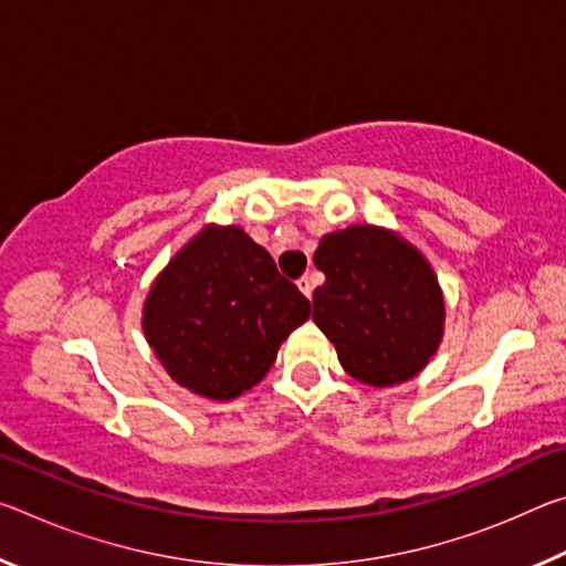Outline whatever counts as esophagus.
<instances>
[{
	"label": "esophagus",
	"instance_id": "obj_1",
	"mask_svg": "<svg viewBox=\"0 0 566 566\" xmlns=\"http://www.w3.org/2000/svg\"><path fill=\"white\" fill-rule=\"evenodd\" d=\"M296 286H300V290H302V294L306 296V300H312V292H314V286H312V280H310V276H302V280H296Z\"/></svg>",
	"mask_w": 566,
	"mask_h": 566
}]
</instances>
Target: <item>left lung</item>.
I'll return each instance as SVG.
<instances>
[{
  "instance_id": "1",
  "label": "left lung",
  "mask_w": 566,
  "mask_h": 566,
  "mask_svg": "<svg viewBox=\"0 0 566 566\" xmlns=\"http://www.w3.org/2000/svg\"><path fill=\"white\" fill-rule=\"evenodd\" d=\"M324 272L312 319L347 375L371 387L407 381L437 352L444 329L439 282L415 247L377 227L332 232L314 252Z\"/></svg>"
}]
</instances>
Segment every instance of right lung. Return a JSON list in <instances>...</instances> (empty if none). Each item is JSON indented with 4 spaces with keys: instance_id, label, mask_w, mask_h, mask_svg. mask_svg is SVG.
Returning <instances> with one entry per match:
<instances>
[{
    "instance_id": "1",
    "label": "right lung",
    "mask_w": 566,
    "mask_h": 566,
    "mask_svg": "<svg viewBox=\"0 0 566 566\" xmlns=\"http://www.w3.org/2000/svg\"><path fill=\"white\" fill-rule=\"evenodd\" d=\"M312 304L242 229L209 227L151 286L145 334L171 379L209 399H234L276 359Z\"/></svg>"
}]
</instances>
